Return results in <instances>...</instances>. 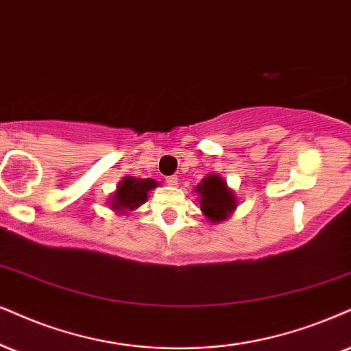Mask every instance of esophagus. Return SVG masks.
<instances>
[{
	"label": "esophagus",
	"instance_id": "esophagus-1",
	"mask_svg": "<svg viewBox=\"0 0 351 351\" xmlns=\"http://www.w3.org/2000/svg\"><path fill=\"white\" fill-rule=\"evenodd\" d=\"M166 184H167V185H177V177H176V176H169V177H166Z\"/></svg>",
	"mask_w": 351,
	"mask_h": 351
}]
</instances>
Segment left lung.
Returning a JSON list of instances; mask_svg holds the SVG:
<instances>
[{"label": "left lung", "mask_w": 351, "mask_h": 351, "mask_svg": "<svg viewBox=\"0 0 351 351\" xmlns=\"http://www.w3.org/2000/svg\"><path fill=\"white\" fill-rule=\"evenodd\" d=\"M200 193V208L213 223L226 219L236 208V197L221 177L208 176L197 187Z\"/></svg>", "instance_id": "1"}]
</instances>
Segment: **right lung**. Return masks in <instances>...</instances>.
Instances as JSON below:
<instances>
[{
    "instance_id": "obj_1",
    "label": "right lung",
    "mask_w": 351,
    "mask_h": 351,
    "mask_svg": "<svg viewBox=\"0 0 351 351\" xmlns=\"http://www.w3.org/2000/svg\"><path fill=\"white\" fill-rule=\"evenodd\" d=\"M156 180L153 179H133V177H125L123 182H120L114 198H112V208L117 211H127L140 206L146 202L148 190L156 187Z\"/></svg>"
}]
</instances>
